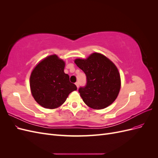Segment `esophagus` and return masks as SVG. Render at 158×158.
I'll use <instances>...</instances> for the list:
<instances>
[{
	"mask_svg": "<svg viewBox=\"0 0 158 158\" xmlns=\"http://www.w3.org/2000/svg\"><path fill=\"white\" fill-rule=\"evenodd\" d=\"M75 84H76V87H77V88H78V87H79V82H76L75 83Z\"/></svg>",
	"mask_w": 158,
	"mask_h": 158,
	"instance_id": "obj_1",
	"label": "esophagus"
}]
</instances>
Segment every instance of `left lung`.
<instances>
[{
	"instance_id": "1",
	"label": "left lung",
	"mask_w": 158,
	"mask_h": 158,
	"mask_svg": "<svg viewBox=\"0 0 158 158\" xmlns=\"http://www.w3.org/2000/svg\"><path fill=\"white\" fill-rule=\"evenodd\" d=\"M74 62L86 76V84L78 89L84 102L94 109H104L113 103L121 88L120 74L116 66L97 52L87 59H77Z\"/></svg>"
}]
</instances>
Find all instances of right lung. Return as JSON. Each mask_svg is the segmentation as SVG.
<instances>
[{
  "label": "right lung",
  "mask_w": 158,
  "mask_h": 158,
  "mask_svg": "<svg viewBox=\"0 0 158 158\" xmlns=\"http://www.w3.org/2000/svg\"><path fill=\"white\" fill-rule=\"evenodd\" d=\"M64 62L56 55L41 61L33 70L30 88L33 98L41 106L55 109L60 106L72 92L77 89L64 73Z\"/></svg>",
  "instance_id": "add662e5"
}]
</instances>
